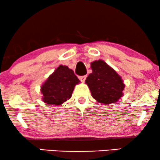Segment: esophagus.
<instances>
[{
    "label": "esophagus",
    "mask_w": 160,
    "mask_h": 160,
    "mask_svg": "<svg viewBox=\"0 0 160 160\" xmlns=\"http://www.w3.org/2000/svg\"><path fill=\"white\" fill-rule=\"evenodd\" d=\"M86 78H87V76H80V77H79V79L81 80V82H84V81H85Z\"/></svg>",
    "instance_id": "34e87169"
}]
</instances>
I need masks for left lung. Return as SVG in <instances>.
<instances>
[{"mask_svg": "<svg viewBox=\"0 0 160 160\" xmlns=\"http://www.w3.org/2000/svg\"><path fill=\"white\" fill-rule=\"evenodd\" d=\"M90 68L92 72L87 77L85 83L92 98L103 104L119 101L125 87L122 76L102 59L91 62Z\"/></svg>", "mask_w": 160, "mask_h": 160, "instance_id": "8db88e82", "label": "left lung"}]
</instances>
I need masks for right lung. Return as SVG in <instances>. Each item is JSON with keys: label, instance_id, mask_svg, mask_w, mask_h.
Masks as SVG:
<instances>
[{"label": "right lung", "instance_id": "1", "mask_svg": "<svg viewBox=\"0 0 160 160\" xmlns=\"http://www.w3.org/2000/svg\"><path fill=\"white\" fill-rule=\"evenodd\" d=\"M79 83L73 70L60 65L41 84L42 101L52 106L61 105L70 99L75 86Z\"/></svg>", "mask_w": 160, "mask_h": 160}]
</instances>
